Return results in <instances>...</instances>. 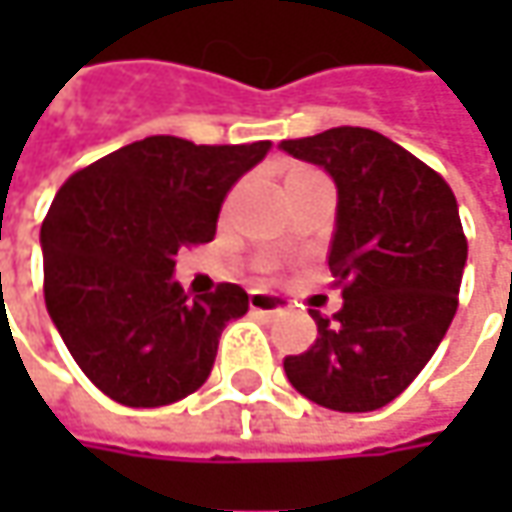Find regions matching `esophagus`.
I'll return each mask as SVG.
<instances>
[{
	"label": "esophagus",
	"mask_w": 512,
	"mask_h": 512,
	"mask_svg": "<svg viewBox=\"0 0 512 512\" xmlns=\"http://www.w3.org/2000/svg\"><path fill=\"white\" fill-rule=\"evenodd\" d=\"M287 307H290V302L282 296L262 293V290L250 293V310H256V313H285Z\"/></svg>",
	"instance_id": "esophagus-1"
}]
</instances>
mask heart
Here are the masks:
<instances>
[{"label":"heart","mask_w":512,"mask_h":512,"mask_svg":"<svg viewBox=\"0 0 512 512\" xmlns=\"http://www.w3.org/2000/svg\"><path fill=\"white\" fill-rule=\"evenodd\" d=\"M313 176H319V173H316V170H310V168H293L290 173H287L285 187L296 185V182H305V179H313Z\"/></svg>","instance_id":"obj_1"}]
</instances>
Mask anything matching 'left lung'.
<instances>
[{
    "label": "left lung",
    "instance_id": "left-lung-1",
    "mask_svg": "<svg viewBox=\"0 0 512 512\" xmlns=\"http://www.w3.org/2000/svg\"><path fill=\"white\" fill-rule=\"evenodd\" d=\"M279 148L336 182L327 265L344 299L333 319L310 310L319 336L285 356L287 379L330 410H379L422 373L456 316L467 262L456 196L430 165L370 128H330Z\"/></svg>",
    "mask_w": 512,
    "mask_h": 512
}]
</instances>
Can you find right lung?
I'll return each instance as SVG.
<instances>
[{"label": "right lung", "instance_id": "obj_1", "mask_svg": "<svg viewBox=\"0 0 512 512\" xmlns=\"http://www.w3.org/2000/svg\"><path fill=\"white\" fill-rule=\"evenodd\" d=\"M270 142L193 145L148 136L76 170L42 222L45 305L82 373L125 407H162L199 390L219 336L247 293L219 282L193 296L176 253L216 236L227 190Z\"/></svg>", "mask_w": 512, "mask_h": 512}]
</instances>
